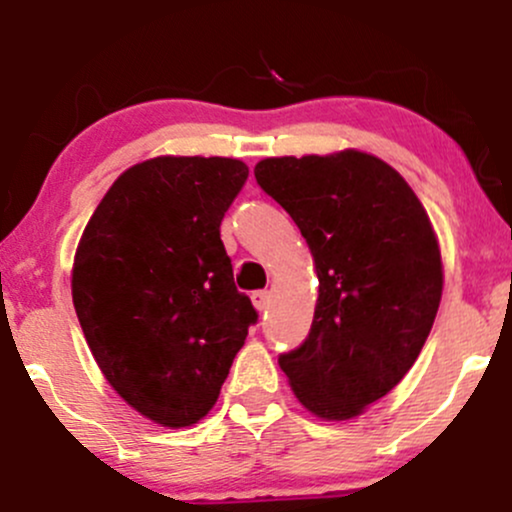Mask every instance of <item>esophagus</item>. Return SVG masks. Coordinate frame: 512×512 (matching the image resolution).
I'll list each match as a JSON object with an SVG mask.
<instances>
[{
  "mask_svg": "<svg viewBox=\"0 0 512 512\" xmlns=\"http://www.w3.org/2000/svg\"><path fill=\"white\" fill-rule=\"evenodd\" d=\"M252 305H255L257 310H267L269 308V291L267 289H260V291H252Z\"/></svg>",
  "mask_w": 512,
  "mask_h": 512,
  "instance_id": "34e87169",
  "label": "esophagus"
}]
</instances>
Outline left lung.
<instances>
[{
  "label": "left lung",
  "instance_id": "8db88e82",
  "mask_svg": "<svg viewBox=\"0 0 512 512\" xmlns=\"http://www.w3.org/2000/svg\"><path fill=\"white\" fill-rule=\"evenodd\" d=\"M255 180L301 228L320 279L308 337L279 366L305 409L351 419L407 375L431 332L436 233L402 175L361 151L264 158Z\"/></svg>",
  "mask_w": 512,
  "mask_h": 512
}]
</instances>
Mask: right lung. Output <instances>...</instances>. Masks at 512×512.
I'll use <instances>...</instances> for the list:
<instances>
[{
  "instance_id": "add662e5",
  "label": "right lung",
  "mask_w": 512,
  "mask_h": 512,
  "mask_svg": "<svg viewBox=\"0 0 512 512\" xmlns=\"http://www.w3.org/2000/svg\"><path fill=\"white\" fill-rule=\"evenodd\" d=\"M245 180L236 158H151L113 182L81 236L72 298L88 349L156 424L209 414L257 322L221 243Z\"/></svg>"
}]
</instances>
